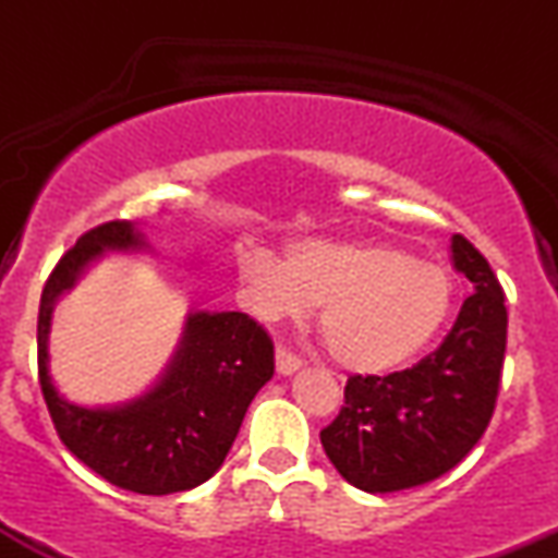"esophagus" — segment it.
I'll use <instances>...</instances> for the list:
<instances>
[{"mask_svg":"<svg viewBox=\"0 0 558 558\" xmlns=\"http://www.w3.org/2000/svg\"><path fill=\"white\" fill-rule=\"evenodd\" d=\"M301 367V360L296 354H291V351H286L283 345H278V351H275V369H278V375H293L296 369Z\"/></svg>","mask_w":558,"mask_h":558,"instance_id":"34e87169","label":"esophagus"}]
</instances>
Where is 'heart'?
<instances>
[{"label":"heart","mask_w":558,"mask_h":558,"mask_svg":"<svg viewBox=\"0 0 558 558\" xmlns=\"http://www.w3.org/2000/svg\"><path fill=\"white\" fill-rule=\"evenodd\" d=\"M239 283L262 319L299 317L319 304L332 360L364 375L414 360L451 310L444 267L375 241L304 239L288 246L286 259L262 246L241 248Z\"/></svg>","instance_id":"b5f03b06"}]
</instances>
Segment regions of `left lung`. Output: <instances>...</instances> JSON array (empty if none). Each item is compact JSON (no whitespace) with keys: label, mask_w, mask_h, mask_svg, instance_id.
Wrapping results in <instances>:
<instances>
[{"label":"left lung","mask_w":558,"mask_h":558,"mask_svg":"<svg viewBox=\"0 0 558 558\" xmlns=\"http://www.w3.org/2000/svg\"><path fill=\"white\" fill-rule=\"evenodd\" d=\"M451 265L472 283L444 343L412 369L354 375L343 409L319 433L345 483L396 493L446 475L483 438L496 407L506 351L504 291L464 235L451 239Z\"/></svg>","instance_id":"8db88e82"}]
</instances>
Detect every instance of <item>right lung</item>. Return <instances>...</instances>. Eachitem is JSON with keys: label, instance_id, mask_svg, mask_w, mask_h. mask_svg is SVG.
Masks as SVG:
<instances>
[{"label": "right lung", "instance_id": "obj_1", "mask_svg": "<svg viewBox=\"0 0 558 558\" xmlns=\"http://www.w3.org/2000/svg\"><path fill=\"white\" fill-rule=\"evenodd\" d=\"M107 252L155 254L136 222L114 220L81 235L57 262L38 306V383L73 457L141 496H168L207 483L226 462L243 414L275 373L272 341L243 312H189L168 367L136 399L105 407L68 401L49 369L57 301Z\"/></svg>", "mask_w": 558, "mask_h": 558}]
</instances>
